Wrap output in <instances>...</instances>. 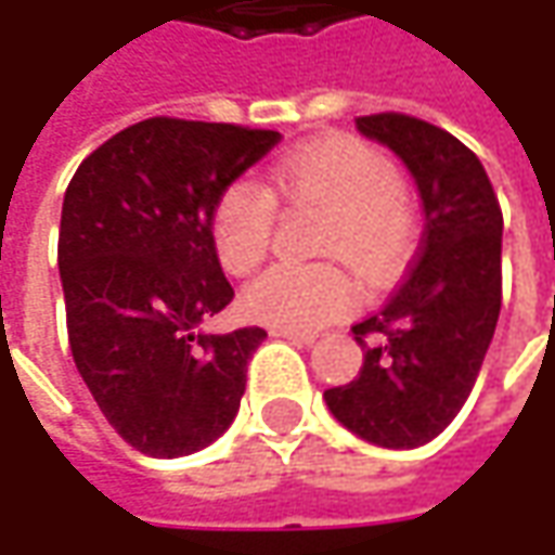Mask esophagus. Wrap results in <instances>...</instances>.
Wrapping results in <instances>:
<instances>
[{"label": "esophagus", "mask_w": 555, "mask_h": 555, "mask_svg": "<svg viewBox=\"0 0 555 555\" xmlns=\"http://www.w3.org/2000/svg\"><path fill=\"white\" fill-rule=\"evenodd\" d=\"M271 336H284V339H289L293 346H311V343H314V333L284 331V327H271Z\"/></svg>", "instance_id": "esophagus-1"}]
</instances>
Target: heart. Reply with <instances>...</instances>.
Here are the masks:
<instances>
[{
    "mask_svg": "<svg viewBox=\"0 0 555 555\" xmlns=\"http://www.w3.org/2000/svg\"><path fill=\"white\" fill-rule=\"evenodd\" d=\"M271 191L293 206L324 209L318 249L349 259L367 281L386 284L411 259L416 212L401 172L361 139H324L271 169ZM266 184L237 179L212 209V246L224 271L246 274L266 259L278 206ZM361 299L343 262L271 266L244 293V309L268 327L311 333L349 314Z\"/></svg>",
    "mask_w": 555,
    "mask_h": 555,
    "instance_id": "heart-1",
    "label": "heart"
}]
</instances>
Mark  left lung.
Wrapping results in <instances>:
<instances>
[{"mask_svg": "<svg viewBox=\"0 0 555 555\" xmlns=\"http://www.w3.org/2000/svg\"><path fill=\"white\" fill-rule=\"evenodd\" d=\"M414 172L426 228L389 302L352 327L364 364L324 392L331 414L379 448H420L460 414L501 314L503 212L481 160L408 114L358 117Z\"/></svg>", "mask_w": 555, "mask_h": 555, "instance_id": "obj_1", "label": "left lung"}]
</instances>
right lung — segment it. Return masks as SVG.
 Masks as SVG:
<instances>
[{"label": "right lung", "instance_id": "obj_1", "mask_svg": "<svg viewBox=\"0 0 555 555\" xmlns=\"http://www.w3.org/2000/svg\"><path fill=\"white\" fill-rule=\"evenodd\" d=\"M278 132L151 117L79 163L57 234L76 371L122 441L184 457L234 423L262 327L203 333L234 299L212 246L222 191Z\"/></svg>", "mask_w": 555, "mask_h": 555}]
</instances>
